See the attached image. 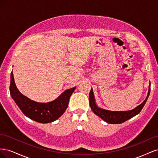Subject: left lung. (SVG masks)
<instances>
[{"label":"left lung","mask_w":158,"mask_h":158,"mask_svg":"<svg viewBox=\"0 0 158 158\" xmlns=\"http://www.w3.org/2000/svg\"><path fill=\"white\" fill-rule=\"evenodd\" d=\"M150 93V82L149 85V89H148V93L147 95V97L145 100L140 105L133 109L132 110H129V111H109V110L101 109L97 106L96 103L95 102L94 95L93 92L92 88L91 89L90 92L89 94V106L92 109L93 112L102 118L104 121H106L109 124H121L126 121L128 120L133 117L136 116V114L139 113L141 110L142 109L143 107L147 101V99L149 97V95Z\"/></svg>","instance_id":"obj_1"}]
</instances>
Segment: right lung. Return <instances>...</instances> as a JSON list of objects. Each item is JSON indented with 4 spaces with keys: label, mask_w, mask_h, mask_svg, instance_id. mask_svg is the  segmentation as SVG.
<instances>
[{
    "label": "right lung",
    "mask_w": 158,
    "mask_h": 158,
    "mask_svg": "<svg viewBox=\"0 0 158 158\" xmlns=\"http://www.w3.org/2000/svg\"><path fill=\"white\" fill-rule=\"evenodd\" d=\"M75 89L76 87L65 90L52 102L39 103L21 94L14 82L12 72L10 75V92L14 101L26 117L40 123H49L59 118L67 109L70 97Z\"/></svg>",
    "instance_id": "right-lung-1"
}]
</instances>
